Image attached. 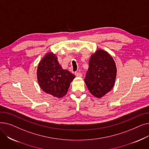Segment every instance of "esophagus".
<instances>
[{"instance_id":"34e87169","label":"esophagus","mask_w":149,"mask_h":149,"mask_svg":"<svg viewBox=\"0 0 149 149\" xmlns=\"http://www.w3.org/2000/svg\"><path fill=\"white\" fill-rule=\"evenodd\" d=\"M75 75H76V77H82V74L80 73V72H76L75 73Z\"/></svg>"}]
</instances>
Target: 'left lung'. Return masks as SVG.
I'll list each match as a JSON object with an SVG mask.
<instances>
[{"label": "left lung", "instance_id": "left-lung-1", "mask_svg": "<svg viewBox=\"0 0 149 149\" xmlns=\"http://www.w3.org/2000/svg\"><path fill=\"white\" fill-rule=\"evenodd\" d=\"M116 76V65L110 54L98 49L92 55L84 81L93 96L101 98L110 91L114 86Z\"/></svg>", "mask_w": 149, "mask_h": 149}]
</instances>
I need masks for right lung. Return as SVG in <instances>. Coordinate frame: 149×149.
<instances>
[{
	"mask_svg": "<svg viewBox=\"0 0 149 149\" xmlns=\"http://www.w3.org/2000/svg\"><path fill=\"white\" fill-rule=\"evenodd\" d=\"M37 80L41 89L57 98L64 97L75 75L63 69L57 57L52 52L47 53L38 65Z\"/></svg>",
	"mask_w": 149,
	"mask_h": 149,
	"instance_id": "obj_1",
	"label": "right lung"
}]
</instances>
